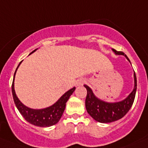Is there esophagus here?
Masks as SVG:
<instances>
[{
	"label": "esophagus",
	"instance_id": "esophagus-1",
	"mask_svg": "<svg viewBox=\"0 0 148 148\" xmlns=\"http://www.w3.org/2000/svg\"><path fill=\"white\" fill-rule=\"evenodd\" d=\"M86 82V80H85L84 79H78L77 81V86H82V85L83 84V83Z\"/></svg>",
	"mask_w": 148,
	"mask_h": 148
}]
</instances>
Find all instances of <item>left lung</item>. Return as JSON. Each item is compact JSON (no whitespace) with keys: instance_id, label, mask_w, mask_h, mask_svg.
<instances>
[{"instance_id":"obj_1","label":"left lung","mask_w":148,"mask_h":148,"mask_svg":"<svg viewBox=\"0 0 148 148\" xmlns=\"http://www.w3.org/2000/svg\"><path fill=\"white\" fill-rule=\"evenodd\" d=\"M116 55H124L127 60L130 62L127 55L122 51H117L112 49ZM87 90V95L86 98V108L88 113L94 119L100 123H110L119 120L128 112L134 102L137 88V80L136 73L134 72V88L127 97L119 102L108 103L97 98L92 90L87 86L84 85Z\"/></svg>"}]
</instances>
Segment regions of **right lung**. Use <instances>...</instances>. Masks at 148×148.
Segmentation results:
<instances>
[{"label":"right lung","instance_id":"1","mask_svg":"<svg viewBox=\"0 0 148 148\" xmlns=\"http://www.w3.org/2000/svg\"><path fill=\"white\" fill-rule=\"evenodd\" d=\"M36 50L37 49L34 50L29 54L35 52ZM21 63V62L19 63L17 69L15 70L12 85V96H13L14 102H15V104L17 109L20 112L21 114L22 115V116L24 117V119L33 125L37 126V127H51V126L57 124L61 119L62 114H63L66 102L69 99L70 96L72 95L73 92H74L76 88L74 87V88H71L68 92H65L63 95L54 104H53L52 106H49V107L41 109V110H34V109L27 107V106L23 104L20 101V100L18 98L17 95L15 94V88H14V79H15V73H16V71H17L18 68Z\"/></svg>","mask_w":148,"mask_h":148}]
</instances>
